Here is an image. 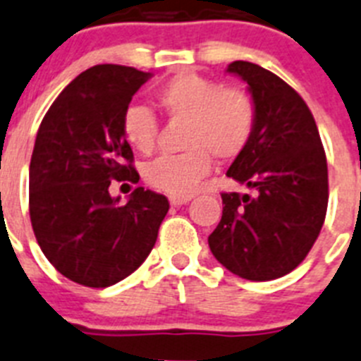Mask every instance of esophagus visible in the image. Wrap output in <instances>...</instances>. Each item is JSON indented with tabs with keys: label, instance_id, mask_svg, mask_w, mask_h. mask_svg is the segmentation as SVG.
<instances>
[{
	"label": "esophagus",
	"instance_id": "obj_1",
	"mask_svg": "<svg viewBox=\"0 0 361 361\" xmlns=\"http://www.w3.org/2000/svg\"><path fill=\"white\" fill-rule=\"evenodd\" d=\"M192 201V195H169V202L173 206H183Z\"/></svg>",
	"mask_w": 361,
	"mask_h": 361
}]
</instances>
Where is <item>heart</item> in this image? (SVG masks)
I'll use <instances>...</instances> for the list:
<instances>
[{
    "mask_svg": "<svg viewBox=\"0 0 361 361\" xmlns=\"http://www.w3.org/2000/svg\"><path fill=\"white\" fill-rule=\"evenodd\" d=\"M157 104L169 120L186 122L184 153L159 157L144 168L149 186L169 195H190L212 169L237 159L255 128V104L243 89L224 87L215 80L183 71L157 91ZM122 135L135 151L149 155L157 146L159 124L144 106H131L122 118Z\"/></svg>",
    "mask_w": 361,
    "mask_h": 361,
    "instance_id": "1",
    "label": "heart"
}]
</instances>
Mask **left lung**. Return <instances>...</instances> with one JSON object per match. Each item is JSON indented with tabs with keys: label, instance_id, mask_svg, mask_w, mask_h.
Returning a JSON list of instances; mask_svg holds the SVG:
<instances>
[{
	"label": "left lung",
	"instance_id": "1",
	"mask_svg": "<svg viewBox=\"0 0 361 361\" xmlns=\"http://www.w3.org/2000/svg\"><path fill=\"white\" fill-rule=\"evenodd\" d=\"M228 73L248 85L255 104L250 142L226 175L254 190L223 193V217L208 237L215 259L235 276L270 281L307 257L329 202L327 159L303 98L263 67L237 60Z\"/></svg>",
	"mask_w": 361,
	"mask_h": 361
}]
</instances>
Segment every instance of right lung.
Instances as JSON below:
<instances>
[{
  "instance_id": "add662e5",
  "label": "right lung",
  "mask_w": 361,
  "mask_h": 361,
  "mask_svg": "<svg viewBox=\"0 0 361 361\" xmlns=\"http://www.w3.org/2000/svg\"><path fill=\"white\" fill-rule=\"evenodd\" d=\"M135 67L94 66L52 102L39 124L29 166L34 235L71 281L106 288L146 261L169 210L164 195L137 188L126 204L111 180L138 183L122 118L151 78Z\"/></svg>"
}]
</instances>
